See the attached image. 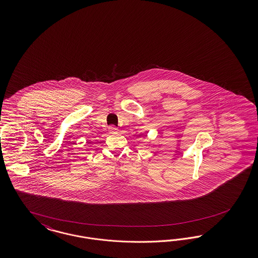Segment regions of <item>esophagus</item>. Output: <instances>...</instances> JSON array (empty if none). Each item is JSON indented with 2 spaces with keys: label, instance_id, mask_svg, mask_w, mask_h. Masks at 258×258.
Segmentation results:
<instances>
[{
  "label": "esophagus",
  "instance_id": "esophagus-1",
  "mask_svg": "<svg viewBox=\"0 0 258 258\" xmlns=\"http://www.w3.org/2000/svg\"><path fill=\"white\" fill-rule=\"evenodd\" d=\"M108 132L110 133L111 135H115V134L118 133V128L115 127V126H110V127L108 128Z\"/></svg>",
  "mask_w": 258,
  "mask_h": 258
}]
</instances>
